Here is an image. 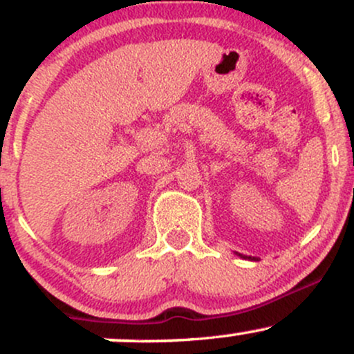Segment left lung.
<instances>
[{"label": "left lung", "mask_w": 354, "mask_h": 354, "mask_svg": "<svg viewBox=\"0 0 354 354\" xmlns=\"http://www.w3.org/2000/svg\"><path fill=\"white\" fill-rule=\"evenodd\" d=\"M239 256H241V254H239Z\"/></svg>", "instance_id": "obj_1"}]
</instances>
